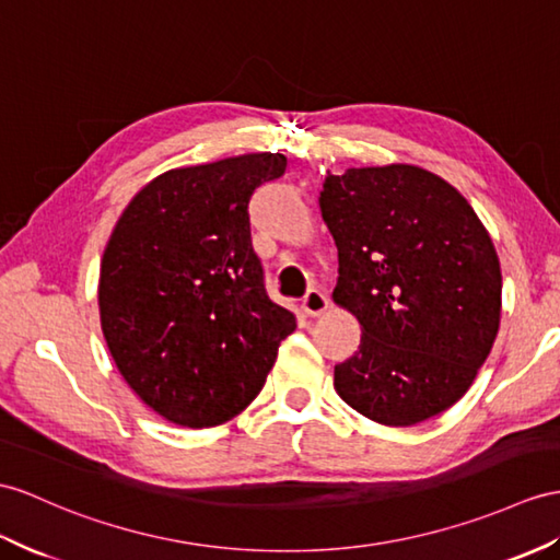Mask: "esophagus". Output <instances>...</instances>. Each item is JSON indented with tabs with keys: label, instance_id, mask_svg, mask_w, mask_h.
Wrapping results in <instances>:
<instances>
[{
	"label": "esophagus",
	"instance_id": "esophagus-1",
	"mask_svg": "<svg viewBox=\"0 0 560 560\" xmlns=\"http://www.w3.org/2000/svg\"><path fill=\"white\" fill-rule=\"evenodd\" d=\"M327 306H330V302H327V296L318 290H308L306 296L302 299V313H304V316H311V318L320 316V313H325Z\"/></svg>",
	"mask_w": 560,
	"mask_h": 560
}]
</instances>
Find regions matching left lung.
<instances>
[{
	"mask_svg": "<svg viewBox=\"0 0 560 560\" xmlns=\"http://www.w3.org/2000/svg\"><path fill=\"white\" fill-rule=\"evenodd\" d=\"M323 221L337 247L332 302L361 325L335 389L380 425L452 408L501 323V266L487 228L444 177L411 163L327 175Z\"/></svg>",
	"mask_w": 560,
	"mask_h": 560,
	"instance_id": "left-lung-1",
	"label": "left lung"
}]
</instances>
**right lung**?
<instances>
[{"label":"right lung","mask_w":560,"mask_h":560,"mask_svg":"<svg viewBox=\"0 0 560 560\" xmlns=\"http://www.w3.org/2000/svg\"><path fill=\"white\" fill-rule=\"evenodd\" d=\"M288 168L256 152L171 168L122 209L100 268V320L118 373L180 428L233 420L264 389L290 308L270 302L249 201Z\"/></svg>","instance_id":"right-lung-1"}]
</instances>
